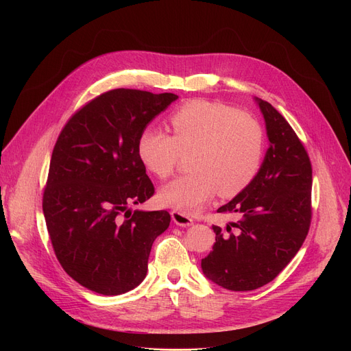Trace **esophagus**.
<instances>
[{
    "instance_id": "esophagus-1",
    "label": "esophagus",
    "mask_w": 351,
    "mask_h": 351,
    "mask_svg": "<svg viewBox=\"0 0 351 351\" xmlns=\"http://www.w3.org/2000/svg\"><path fill=\"white\" fill-rule=\"evenodd\" d=\"M171 216H172V220L173 223L178 225V226H182V228H188V226H192L193 225V220L182 212H178V210H172L171 212Z\"/></svg>"
}]
</instances>
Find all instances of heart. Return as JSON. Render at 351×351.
<instances>
[{"label":"heart","mask_w":351,"mask_h":351,"mask_svg":"<svg viewBox=\"0 0 351 351\" xmlns=\"http://www.w3.org/2000/svg\"><path fill=\"white\" fill-rule=\"evenodd\" d=\"M173 135L147 126L138 139V156L159 179L168 178L179 154L193 151L192 173L180 176L159 189L163 206L193 213L217 193L233 196L243 191L259 172L265 134L250 114L237 112L226 104L191 101L171 117Z\"/></svg>","instance_id":"b5f03b06"}]
</instances>
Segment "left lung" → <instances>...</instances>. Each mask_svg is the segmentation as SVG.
Returning <instances> with one entry per match:
<instances>
[{"mask_svg": "<svg viewBox=\"0 0 351 351\" xmlns=\"http://www.w3.org/2000/svg\"><path fill=\"white\" fill-rule=\"evenodd\" d=\"M265 119L269 147L259 172L219 213L239 220L216 233L202 259L209 280L233 291L271 282L302 247L311 219V165L289 122L269 102L254 98Z\"/></svg>", "mask_w": 351, "mask_h": 351, "instance_id": "left-lung-1", "label": "left lung"}]
</instances>
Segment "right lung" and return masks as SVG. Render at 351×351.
I'll list each match as a JSON object with an SVG mask.
<instances>
[{
  "mask_svg": "<svg viewBox=\"0 0 351 351\" xmlns=\"http://www.w3.org/2000/svg\"><path fill=\"white\" fill-rule=\"evenodd\" d=\"M179 97L112 89L92 99L64 126L53 146L43 210L64 270L105 296L145 279L155 239L171 223L166 210L146 212L155 189L138 156V139Z\"/></svg>",
  "mask_w": 351,
  "mask_h": 351,
  "instance_id": "add662e5",
  "label": "right lung"
}]
</instances>
